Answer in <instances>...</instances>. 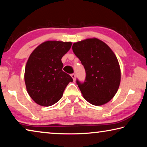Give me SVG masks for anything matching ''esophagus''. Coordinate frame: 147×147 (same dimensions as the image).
Instances as JSON below:
<instances>
[{
    "label": "esophagus",
    "instance_id": "1",
    "mask_svg": "<svg viewBox=\"0 0 147 147\" xmlns=\"http://www.w3.org/2000/svg\"><path fill=\"white\" fill-rule=\"evenodd\" d=\"M71 77L72 78H73V81L74 82L76 80V75H75V74H71Z\"/></svg>",
    "mask_w": 147,
    "mask_h": 147
}]
</instances>
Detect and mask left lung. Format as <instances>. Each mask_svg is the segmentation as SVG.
I'll list each match as a JSON object with an SVG mask.
<instances>
[{"instance_id":"left-lung-1","label":"left lung","mask_w":147,"mask_h":147,"mask_svg":"<svg viewBox=\"0 0 147 147\" xmlns=\"http://www.w3.org/2000/svg\"><path fill=\"white\" fill-rule=\"evenodd\" d=\"M73 51L86 70L85 82L76 80L84 98L94 106L110 101L118 91L121 69L118 59L108 45L97 38L74 43Z\"/></svg>"}]
</instances>
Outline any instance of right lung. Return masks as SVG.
I'll return each mask as SVG.
<instances>
[{
	"label": "right lung",
	"instance_id": "obj_1",
	"mask_svg": "<svg viewBox=\"0 0 147 147\" xmlns=\"http://www.w3.org/2000/svg\"><path fill=\"white\" fill-rule=\"evenodd\" d=\"M72 42L47 41L30 55L24 71V82L30 96L42 106L56 104L73 80L62 71L61 58L70 50Z\"/></svg>",
	"mask_w": 147,
	"mask_h": 147
}]
</instances>
